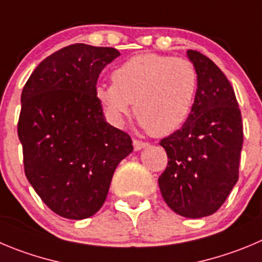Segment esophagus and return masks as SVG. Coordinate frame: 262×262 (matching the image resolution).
I'll return each instance as SVG.
<instances>
[{
    "label": "esophagus",
    "mask_w": 262,
    "mask_h": 262,
    "mask_svg": "<svg viewBox=\"0 0 262 262\" xmlns=\"http://www.w3.org/2000/svg\"><path fill=\"white\" fill-rule=\"evenodd\" d=\"M133 146H134V150H136V151H141V150H142V148L147 147L148 143L142 142V141H137V139H134V141H133Z\"/></svg>",
    "instance_id": "obj_1"
}]
</instances>
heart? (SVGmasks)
<instances>
[{
    "label": "heart",
    "instance_id": "b5f03b06",
    "mask_svg": "<svg viewBox=\"0 0 262 262\" xmlns=\"http://www.w3.org/2000/svg\"><path fill=\"white\" fill-rule=\"evenodd\" d=\"M114 84H98L95 99L111 123L130 112L152 136H169L186 123L194 108L199 75L192 62L156 53L137 54L112 72Z\"/></svg>",
    "mask_w": 262,
    "mask_h": 262
}]
</instances>
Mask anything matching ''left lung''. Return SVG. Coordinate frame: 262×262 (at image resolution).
Listing matches in <instances>:
<instances>
[{
  "label": "left lung",
  "mask_w": 262,
  "mask_h": 262,
  "mask_svg": "<svg viewBox=\"0 0 262 262\" xmlns=\"http://www.w3.org/2000/svg\"><path fill=\"white\" fill-rule=\"evenodd\" d=\"M186 55L198 70L199 88L186 123L159 143L168 155L159 187L173 212L200 219L213 214L238 182L243 124L224 72L199 51Z\"/></svg>",
  "instance_id": "1"
}]
</instances>
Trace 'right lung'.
<instances>
[{
    "label": "right lung",
    "mask_w": 262,
    "mask_h": 262,
    "mask_svg": "<svg viewBox=\"0 0 262 262\" xmlns=\"http://www.w3.org/2000/svg\"><path fill=\"white\" fill-rule=\"evenodd\" d=\"M119 55L114 48L66 46L36 67L21 92L18 137L27 180L64 219L97 213L115 169L133 151L94 95L99 73Z\"/></svg>",
    "instance_id": "right-lung-1"
}]
</instances>
